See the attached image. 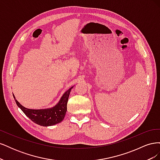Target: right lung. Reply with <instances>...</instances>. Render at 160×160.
<instances>
[{"label": "right lung", "mask_w": 160, "mask_h": 160, "mask_svg": "<svg viewBox=\"0 0 160 160\" xmlns=\"http://www.w3.org/2000/svg\"><path fill=\"white\" fill-rule=\"evenodd\" d=\"M67 90L62 96L59 102L55 107L51 109H30L25 108L19 103L13 95L15 102L18 107L20 108L23 113L34 123L42 126H51L57 123H61L63 120L67 112V105L71 89Z\"/></svg>", "instance_id": "add662e5"}]
</instances>
